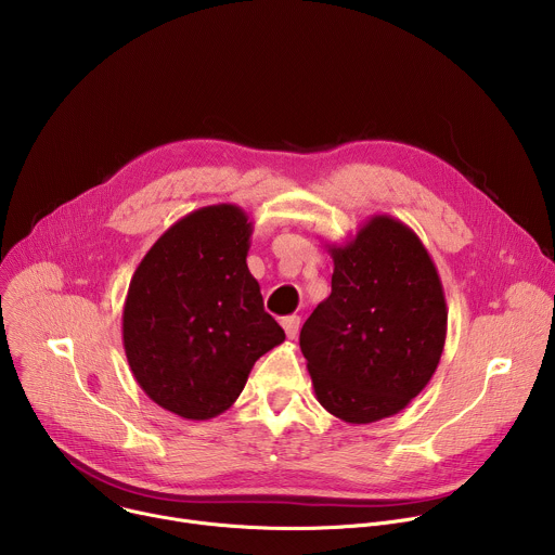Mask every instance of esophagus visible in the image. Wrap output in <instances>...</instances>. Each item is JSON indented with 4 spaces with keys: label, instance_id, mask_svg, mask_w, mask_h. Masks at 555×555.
I'll return each instance as SVG.
<instances>
[{
    "label": "esophagus",
    "instance_id": "1",
    "mask_svg": "<svg viewBox=\"0 0 555 555\" xmlns=\"http://www.w3.org/2000/svg\"><path fill=\"white\" fill-rule=\"evenodd\" d=\"M281 325H283L287 338L294 340L298 336V330H300V319H298V315H285Z\"/></svg>",
    "mask_w": 555,
    "mask_h": 555
}]
</instances>
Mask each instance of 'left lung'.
I'll use <instances>...</instances> for the list:
<instances>
[{
	"mask_svg": "<svg viewBox=\"0 0 555 555\" xmlns=\"http://www.w3.org/2000/svg\"><path fill=\"white\" fill-rule=\"evenodd\" d=\"M332 294L300 330L315 400L349 424L400 413L443 353L448 309L437 268L400 219L373 215L330 246Z\"/></svg>",
	"mask_w": 555,
	"mask_h": 555,
	"instance_id": "1",
	"label": "left lung"
}]
</instances>
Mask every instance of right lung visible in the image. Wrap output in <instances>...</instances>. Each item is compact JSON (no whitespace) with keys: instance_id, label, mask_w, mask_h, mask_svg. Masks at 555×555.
<instances>
[{"instance_id":"obj_1","label":"right lung","mask_w":555,"mask_h":555,"mask_svg":"<svg viewBox=\"0 0 555 555\" xmlns=\"http://www.w3.org/2000/svg\"><path fill=\"white\" fill-rule=\"evenodd\" d=\"M250 234L244 208L204 206L176 221L131 276L127 362L149 398L184 420L228 411L255 362L285 340L246 263Z\"/></svg>"}]
</instances>
